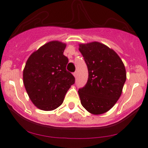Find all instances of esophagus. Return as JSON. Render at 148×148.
Instances as JSON below:
<instances>
[{"mask_svg": "<svg viewBox=\"0 0 148 148\" xmlns=\"http://www.w3.org/2000/svg\"><path fill=\"white\" fill-rule=\"evenodd\" d=\"M73 75H74V77H75V78H76V77H77V73H76V72H75V73H73Z\"/></svg>", "mask_w": 148, "mask_h": 148, "instance_id": "esophagus-1", "label": "esophagus"}]
</instances>
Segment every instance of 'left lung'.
<instances>
[{
  "label": "left lung",
  "mask_w": 148,
  "mask_h": 148,
  "mask_svg": "<svg viewBox=\"0 0 148 148\" xmlns=\"http://www.w3.org/2000/svg\"><path fill=\"white\" fill-rule=\"evenodd\" d=\"M88 69L86 85L78 90L82 106L89 113L100 115L113 108L126 81V70L118 54L101 43L79 44Z\"/></svg>",
  "instance_id": "8db88e82"
}]
</instances>
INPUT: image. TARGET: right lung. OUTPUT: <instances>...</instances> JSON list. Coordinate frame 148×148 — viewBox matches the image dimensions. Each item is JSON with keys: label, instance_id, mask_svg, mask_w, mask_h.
<instances>
[{"label": "right lung", "instance_id": "1", "mask_svg": "<svg viewBox=\"0 0 148 148\" xmlns=\"http://www.w3.org/2000/svg\"><path fill=\"white\" fill-rule=\"evenodd\" d=\"M66 44L52 40L30 55L23 71V82L30 100L45 111L58 108L75 78L66 71Z\"/></svg>", "mask_w": 148, "mask_h": 148}]
</instances>
